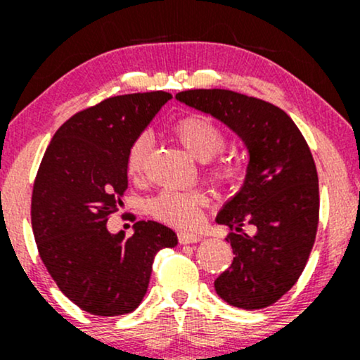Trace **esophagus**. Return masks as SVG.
Wrapping results in <instances>:
<instances>
[{
  "label": "esophagus",
  "mask_w": 360,
  "mask_h": 360,
  "mask_svg": "<svg viewBox=\"0 0 360 360\" xmlns=\"http://www.w3.org/2000/svg\"><path fill=\"white\" fill-rule=\"evenodd\" d=\"M200 235L198 233H191V232H179L177 233V240H179V243H196L198 240H200Z\"/></svg>",
  "instance_id": "obj_1"
}]
</instances>
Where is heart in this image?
I'll use <instances>...</instances> for the list:
<instances>
[{
    "label": "heart",
    "mask_w": 360,
    "mask_h": 360,
    "mask_svg": "<svg viewBox=\"0 0 360 360\" xmlns=\"http://www.w3.org/2000/svg\"><path fill=\"white\" fill-rule=\"evenodd\" d=\"M172 131L179 142L188 148L198 160L213 159L226 146L225 130L214 120L201 113L183 115L172 123ZM147 134H140L134 139L127 152V172L130 177H140L146 169L148 154ZM210 174L220 183H238L247 174V162L242 157H223L210 167ZM208 203V196L201 189H176L164 188L150 198L147 210L155 220L167 225L186 229L198 220V212L201 206Z\"/></svg>",
    "instance_id": "b5f03b06"
}]
</instances>
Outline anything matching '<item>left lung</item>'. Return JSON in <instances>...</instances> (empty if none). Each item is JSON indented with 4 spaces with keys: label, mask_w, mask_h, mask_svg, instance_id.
Returning a JSON list of instances; mask_svg holds the SVG:
<instances>
[{
    "label": "left lung",
    "mask_w": 360,
    "mask_h": 360,
    "mask_svg": "<svg viewBox=\"0 0 360 360\" xmlns=\"http://www.w3.org/2000/svg\"><path fill=\"white\" fill-rule=\"evenodd\" d=\"M176 98L220 120L247 146L245 183L217 217L232 230L225 240L235 257L214 289L232 307H271L295 286L315 243L320 193L311 150L286 111L259 98L229 89H188ZM245 224L254 236L243 232Z\"/></svg>",
    "instance_id": "obj_1"
}]
</instances>
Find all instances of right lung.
I'll return each mask as SVG.
<instances>
[{
    "label": "right lung",
    "mask_w": 360,
    "mask_h": 360,
    "mask_svg": "<svg viewBox=\"0 0 360 360\" xmlns=\"http://www.w3.org/2000/svg\"><path fill=\"white\" fill-rule=\"evenodd\" d=\"M171 98L166 91L122 94L77 111L40 162L32 193L37 249L60 291L91 315L134 311L155 254L177 245L176 233L157 221H137L128 238L106 229L128 188V147Z\"/></svg>",
    "instance_id": "1"
}]
</instances>
